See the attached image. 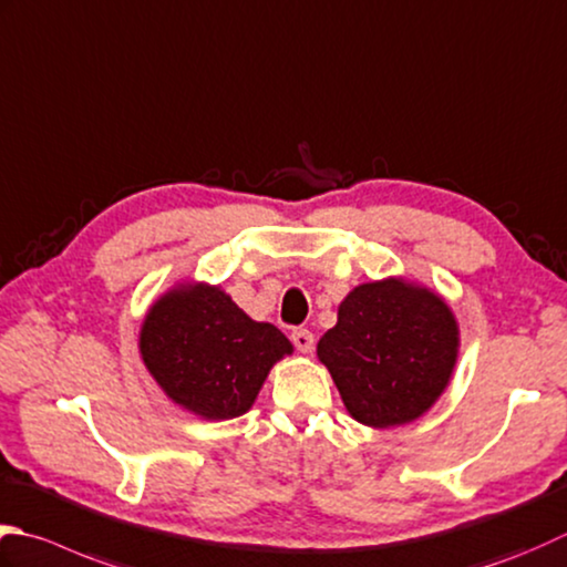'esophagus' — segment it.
<instances>
[{
	"instance_id": "34e87169",
	"label": "esophagus",
	"mask_w": 567,
	"mask_h": 567,
	"mask_svg": "<svg viewBox=\"0 0 567 567\" xmlns=\"http://www.w3.org/2000/svg\"><path fill=\"white\" fill-rule=\"evenodd\" d=\"M292 343H295L299 353H312L315 334L309 329H295L292 331Z\"/></svg>"
}]
</instances>
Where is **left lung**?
Segmentation results:
<instances>
[{
    "label": "left lung",
    "mask_w": 567,
    "mask_h": 567,
    "mask_svg": "<svg viewBox=\"0 0 567 567\" xmlns=\"http://www.w3.org/2000/svg\"><path fill=\"white\" fill-rule=\"evenodd\" d=\"M460 324L445 297L405 277L357 285L317 343L343 405L365 427L415 423L445 393Z\"/></svg>",
    "instance_id": "8db88e82"
}]
</instances>
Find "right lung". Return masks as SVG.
<instances>
[{
	"instance_id": "right-lung-1",
	"label": "right lung",
	"mask_w": 567,
	"mask_h": 567,
	"mask_svg": "<svg viewBox=\"0 0 567 567\" xmlns=\"http://www.w3.org/2000/svg\"><path fill=\"white\" fill-rule=\"evenodd\" d=\"M292 343L268 321H255L220 285L186 280L147 309L140 357L174 405L202 420H230L252 408Z\"/></svg>"
}]
</instances>
